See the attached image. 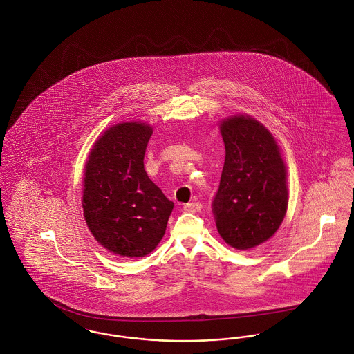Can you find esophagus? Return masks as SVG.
Wrapping results in <instances>:
<instances>
[{
	"instance_id": "esophagus-1",
	"label": "esophagus",
	"mask_w": 354,
	"mask_h": 354,
	"mask_svg": "<svg viewBox=\"0 0 354 354\" xmlns=\"http://www.w3.org/2000/svg\"><path fill=\"white\" fill-rule=\"evenodd\" d=\"M202 207V203L201 202H191L185 204V205H183V209H185V212H192V214H195V212H201Z\"/></svg>"
}]
</instances>
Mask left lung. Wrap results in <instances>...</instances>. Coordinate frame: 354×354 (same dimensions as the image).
I'll return each mask as SVG.
<instances>
[{
	"mask_svg": "<svg viewBox=\"0 0 354 354\" xmlns=\"http://www.w3.org/2000/svg\"><path fill=\"white\" fill-rule=\"evenodd\" d=\"M225 160L212 212L220 236L236 250L267 241L288 207L286 171L270 131L250 117L220 124Z\"/></svg>",
	"mask_w": 354,
	"mask_h": 354,
	"instance_id": "left-lung-1",
	"label": "left lung"
}]
</instances>
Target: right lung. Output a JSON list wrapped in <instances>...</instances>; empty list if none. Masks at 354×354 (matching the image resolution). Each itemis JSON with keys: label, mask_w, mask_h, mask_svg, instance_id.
<instances>
[{"label": "right lung", "mask_w": 354, "mask_h": 354, "mask_svg": "<svg viewBox=\"0 0 354 354\" xmlns=\"http://www.w3.org/2000/svg\"><path fill=\"white\" fill-rule=\"evenodd\" d=\"M152 129L129 122L110 127L86 163L84 216L88 230L110 252L142 257L165 235L174 203L145 171Z\"/></svg>", "instance_id": "right-lung-1"}]
</instances>
